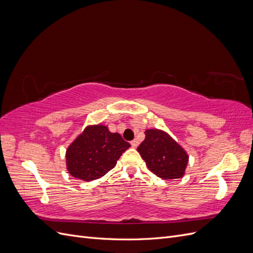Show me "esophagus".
Returning a JSON list of instances; mask_svg holds the SVG:
<instances>
[{
	"instance_id": "esophagus-1",
	"label": "esophagus",
	"mask_w": 253,
	"mask_h": 253,
	"mask_svg": "<svg viewBox=\"0 0 253 253\" xmlns=\"http://www.w3.org/2000/svg\"><path fill=\"white\" fill-rule=\"evenodd\" d=\"M131 144H132V147L136 148V147H137V145H138V144H139V141H138V140H137V139H134V140H132V141H131Z\"/></svg>"
}]
</instances>
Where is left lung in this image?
Returning a JSON list of instances; mask_svg holds the SVG:
<instances>
[{"mask_svg":"<svg viewBox=\"0 0 253 253\" xmlns=\"http://www.w3.org/2000/svg\"><path fill=\"white\" fill-rule=\"evenodd\" d=\"M144 134L137 151L149 170L164 179L182 177L189 160L186 151L162 129H147Z\"/></svg>","mask_w":253,"mask_h":253,"instance_id":"8db88e82","label":"left lung"}]
</instances>
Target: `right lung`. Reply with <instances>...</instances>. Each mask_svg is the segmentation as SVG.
Wrapping results in <instances>:
<instances>
[{
  "mask_svg": "<svg viewBox=\"0 0 253 253\" xmlns=\"http://www.w3.org/2000/svg\"><path fill=\"white\" fill-rule=\"evenodd\" d=\"M131 144L105 126H88L66 150V167L70 174L84 181L102 177L116 166Z\"/></svg>",
  "mask_w": 253,
  "mask_h": 253,
  "instance_id": "add662e5",
  "label": "right lung"
}]
</instances>
